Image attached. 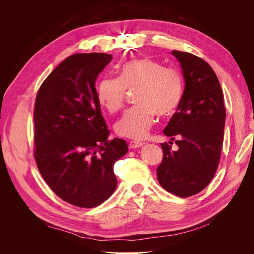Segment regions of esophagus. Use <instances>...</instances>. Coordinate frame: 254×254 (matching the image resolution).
Masks as SVG:
<instances>
[{"label": "esophagus", "mask_w": 254, "mask_h": 254, "mask_svg": "<svg viewBox=\"0 0 254 254\" xmlns=\"http://www.w3.org/2000/svg\"><path fill=\"white\" fill-rule=\"evenodd\" d=\"M144 145V143H142V142H135V141H131L129 143V148L130 149H133V148H139V147H141V146H143Z\"/></svg>", "instance_id": "1"}]
</instances>
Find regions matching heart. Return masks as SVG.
Segmentation results:
<instances>
[{
	"label": "heart",
	"mask_w": 254,
	"mask_h": 254,
	"mask_svg": "<svg viewBox=\"0 0 254 254\" xmlns=\"http://www.w3.org/2000/svg\"><path fill=\"white\" fill-rule=\"evenodd\" d=\"M118 74V78L104 77L97 82V101L107 111L115 113L124 105L126 90L135 91L137 105L124 112L114 130L121 136L144 139L155 114L168 117L178 108L183 92L182 75L151 58L127 61L119 67Z\"/></svg>",
	"instance_id": "obj_1"
}]
</instances>
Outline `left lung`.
<instances>
[{
	"mask_svg": "<svg viewBox=\"0 0 254 254\" xmlns=\"http://www.w3.org/2000/svg\"><path fill=\"white\" fill-rule=\"evenodd\" d=\"M179 61L184 91L177 112L163 133L176 141L178 150L161 145L163 160L157 168L159 183L170 193L190 197L201 191L216 173L224 141L226 109L216 74L193 54L172 51Z\"/></svg>",
	"mask_w": 254,
	"mask_h": 254,
	"instance_id": "obj_1",
	"label": "left lung"
}]
</instances>
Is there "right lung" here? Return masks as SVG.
Listing matches in <instances>:
<instances>
[{
	"mask_svg": "<svg viewBox=\"0 0 254 254\" xmlns=\"http://www.w3.org/2000/svg\"><path fill=\"white\" fill-rule=\"evenodd\" d=\"M110 54H75L43 81L35 104V159L52 190L79 207H94L117 189L113 165L128 151L108 140L95 80Z\"/></svg>",
	"mask_w": 254,
	"mask_h": 254,
	"instance_id": "right-lung-1",
	"label": "right lung"
}]
</instances>
